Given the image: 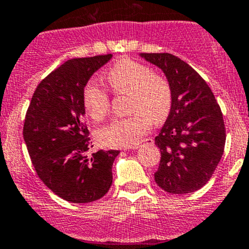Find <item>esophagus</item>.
Here are the masks:
<instances>
[{
    "instance_id": "esophagus-1",
    "label": "esophagus",
    "mask_w": 249,
    "mask_h": 249,
    "mask_svg": "<svg viewBox=\"0 0 249 249\" xmlns=\"http://www.w3.org/2000/svg\"><path fill=\"white\" fill-rule=\"evenodd\" d=\"M143 144H154V140L153 139H145L144 141H143ZM143 144H137V145H135V147H132V149H139V148H141L142 147Z\"/></svg>"
}]
</instances>
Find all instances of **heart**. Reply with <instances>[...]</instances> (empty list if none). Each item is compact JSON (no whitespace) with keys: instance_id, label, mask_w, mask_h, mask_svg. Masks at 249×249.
<instances>
[{"instance_id":"obj_1","label":"heart","mask_w":249,"mask_h":249,"mask_svg":"<svg viewBox=\"0 0 249 249\" xmlns=\"http://www.w3.org/2000/svg\"><path fill=\"white\" fill-rule=\"evenodd\" d=\"M105 78L115 94L129 95V112L134 114L113 119L97 131V140L112 148L136 145L149 130L152 119L161 122L169 114L172 105L171 87L164 77L153 73L147 65L127 57L118 60ZM83 104L92 119L101 120L109 109L108 94L90 82L83 90Z\"/></svg>"}]
</instances>
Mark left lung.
Listing matches in <instances>:
<instances>
[{"label": "left lung", "instance_id": "left-lung-1", "mask_svg": "<svg viewBox=\"0 0 249 249\" xmlns=\"http://www.w3.org/2000/svg\"><path fill=\"white\" fill-rule=\"evenodd\" d=\"M140 55L164 72L172 91L170 114L155 137L161 154L155 182L170 194L196 192L224 152L222 110L207 83L187 62L169 53Z\"/></svg>", "mask_w": 249, "mask_h": 249}]
</instances>
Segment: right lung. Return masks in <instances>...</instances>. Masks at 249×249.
<instances>
[{
  "instance_id": "add662e5",
  "label": "right lung",
  "mask_w": 249,
  "mask_h": 249,
  "mask_svg": "<svg viewBox=\"0 0 249 249\" xmlns=\"http://www.w3.org/2000/svg\"><path fill=\"white\" fill-rule=\"evenodd\" d=\"M112 54L72 59L49 73L36 88L25 117L24 141L42 182L69 202L87 203L106 195L113 161L119 150L92 147L84 123L83 90Z\"/></svg>"
}]
</instances>
